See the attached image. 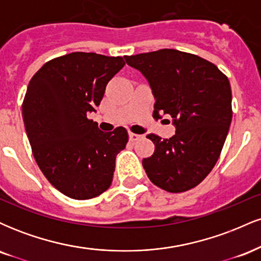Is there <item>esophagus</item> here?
Returning a JSON list of instances; mask_svg holds the SVG:
<instances>
[{
	"label": "esophagus",
	"mask_w": 261,
	"mask_h": 261,
	"mask_svg": "<svg viewBox=\"0 0 261 261\" xmlns=\"http://www.w3.org/2000/svg\"><path fill=\"white\" fill-rule=\"evenodd\" d=\"M128 139H130V141H133V142H135V141H137V140L142 139V135L130 133V134H128Z\"/></svg>",
	"instance_id": "1"
}]
</instances>
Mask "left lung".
<instances>
[{
	"label": "left lung",
	"mask_w": 261,
	"mask_h": 261,
	"mask_svg": "<svg viewBox=\"0 0 261 261\" xmlns=\"http://www.w3.org/2000/svg\"><path fill=\"white\" fill-rule=\"evenodd\" d=\"M148 81L154 95L153 118H173L175 135L154 143L142 166L149 180L169 193L199 185L215 167L232 121L229 81L207 60L174 49L125 56Z\"/></svg>",
	"instance_id": "obj_1"
}]
</instances>
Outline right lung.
<instances>
[{
  "mask_svg": "<svg viewBox=\"0 0 261 261\" xmlns=\"http://www.w3.org/2000/svg\"><path fill=\"white\" fill-rule=\"evenodd\" d=\"M124 65L121 56L71 53L43 65L27 88L22 114L33 155L50 184L71 199L100 195L113 181L127 131L104 133L87 115Z\"/></svg>",
  "mask_w": 261,
  "mask_h": 261,
  "instance_id": "1",
  "label": "right lung"
}]
</instances>
